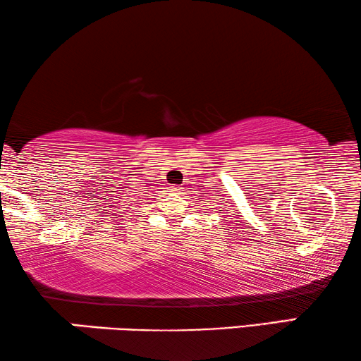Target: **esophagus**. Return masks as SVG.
<instances>
[{
  "label": "esophagus",
  "mask_w": 361,
  "mask_h": 361,
  "mask_svg": "<svg viewBox=\"0 0 361 361\" xmlns=\"http://www.w3.org/2000/svg\"><path fill=\"white\" fill-rule=\"evenodd\" d=\"M176 190H178V188H176V186H173V191H176Z\"/></svg>",
  "instance_id": "34e87169"
}]
</instances>
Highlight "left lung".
Listing matches in <instances>:
<instances>
[{"label": "left lung", "mask_w": 361, "mask_h": 361, "mask_svg": "<svg viewBox=\"0 0 361 361\" xmlns=\"http://www.w3.org/2000/svg\"><path fill=\"white\" fill-rule=\"evenodd\" d=\"M207 202H209V201H207Z\"/></svg>", "instance_id": "1"}]
</instances>
